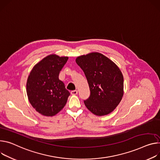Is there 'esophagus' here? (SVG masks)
<instances>
[{
	"label": "esophagus",
	"mask_w": 160,
	"mask_h": 160,
	"mask_svg": "<svg viewBox=\"0 0 160 160\" xmlns=\"http://www.w3.org/2000/svg\"><path fill=\"white\" fill-rule=\"evenodd\" d=\"M71 94L72 95H77L78 94V91L77 90H74V91H72L71 92Z\"/></svg>",
	"instance_id": "esophagus-1"
}]
</instances>
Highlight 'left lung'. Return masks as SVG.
<instances>
[{"instance_id":"8db88e82","label":"left lung","mask_w":160,"mask_h":160,"mask_svg":"<svg viewBox=\"0 0 160 160\" xmlns=\"http://www.w3.org/2000/svg\"><path fill=\"white\" fill-rule=\"evenodd\" d=\"M77 64L84 72L90 96L84 104L96 115H105L119 104L123 96L124 79L121 70L108 58L91 53L77 58Z\"/></svg>"}]
</instances>
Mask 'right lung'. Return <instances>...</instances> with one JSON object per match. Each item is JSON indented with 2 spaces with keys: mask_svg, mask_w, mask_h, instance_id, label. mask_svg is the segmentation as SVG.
<instances>
[{
  "mask_svg": "<svg viewBox=\"0 0 160 160\" xmlns=\"http://www.w3.org/2000/svg\"><path fill=\"white\" fill-rule=\"evenodd\" d=\"M68 57L50 55L32 69L27 82V94L31 105L39 113L53 116L65 106L69 92L59 80V72Z\"/></svg>",
  "mask_w": 160,
  "mask_h": 160,
  "instance_id": "right-lung-1",
  "label": "right lung"
}]
</instances>
